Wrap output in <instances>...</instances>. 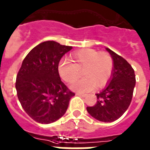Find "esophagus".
Listing matches in <instances>:
<instances>
[{
	"label": "esophagus",
	"instance_id": "34e87169",
	"mask_svg": "<svg viewBox=\"0 0 150 150\" xmlns=\"http://www.w3.org/2000/svg\"><path fill=\"white\" fill-rule=\"evenodd\" d=\"M76 95L79 96L81 98H85L86 94H84V93H76Z\"/></svg>",
	"mask_w": 150,
	"mask_h": 150
}]
</instances>
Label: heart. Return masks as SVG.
Instances as JSON below:
<instances>
[{"mask_svg":"<svg viewBox=\"0 0 150 150\" xmlns=\"http://www.w3.org/2000/svg\"><path fill=\"white\" fill-rule=\"evenodd\" d=\"M71 61H60L58 71L66 83L74 82L83 71L84 78L71 85V89L78 92H88L97 87L105 86L109 82L114 60L108 52H99L93 49H83L71 55Z\"/></svg>","mask_w":150,"mask_h":150,"instance_id":"heart-1","label":"heart"}]
</instances>
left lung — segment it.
I'll return each mask as SVG.
<instances>
[{
    "label": "left lung",
    "mask_w": 150,
    "mask_h": 150,
    "mask_svg": "<svg viewBox=\"0 0 150 150\" xmlns=\"http://www.w3.org/2000/svg\"><path fill=\"white\" fill-rule=\"evenodd\" d=\"M106 50L114 60V69L110 83L99 93L97 102L86 110L91 116L101 122L118 120L128 108L135 86L134 71L127 60L108 48Z\"/></svg>",
    "instance_id": "obj_1"
}]
</instances>
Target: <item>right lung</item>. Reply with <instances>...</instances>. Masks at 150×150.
Segmentation results:
<instances>
[{"instance_id": "obj_1", "label": "right lung", "mask_w": 150, "mask_h": 150, "mask_svg": "<svg viewBox=\"0 0 150 150\" xmlns=\"http://www.w3.org/2000/svg\"><path fill=\"white\" fill-rule=\"evenodd\" d=\"M71 49L53 41L42 42L22 63L16 81L17 96L25 112L38 123L47 124L62 117L75 95L58 71L60 59Z\"/></svg>"}]
</instances>
